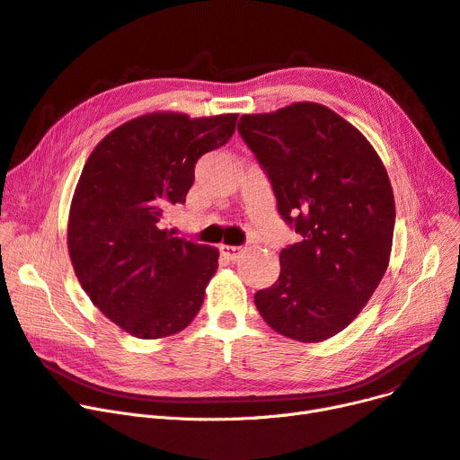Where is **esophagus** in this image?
<instances>
[{
  "mask_svg": "<svg viewBox=\"0 0 460 460\" xmlns=\"http://www.w3.org/2000/svg\"><path fill=\"white\" fill-rule=\"evenodd\" d=\"M219 252H221V256L229 261H236L244 253V250L241 246H227V244H221Z\"/></svg>",
  "mask_w": 460,
  "mask_h": 460,
  "instance_id": "obj_1",
  "label": "esophagus"
}]
</instances>
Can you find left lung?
<instances>
[{"instance_id":"obj_1","label":"left lung","mask_w":460,"mask_h":460,"mask_svg":"<svg viewBox=\"0 0 460 460\" xmlns=\"http://www.w3.org/2000/svg\"><path fill=\"white\" fill-rule=\"evenodd\" d=\"M239 132L299 234L253 303L280 335L326 341L360 314L388 267L396 208L386 168L358 128L314 102L243 115Z\"/></svg>"}]
</instances>
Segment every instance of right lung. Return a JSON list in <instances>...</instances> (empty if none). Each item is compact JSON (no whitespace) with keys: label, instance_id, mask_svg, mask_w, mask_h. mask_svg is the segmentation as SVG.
<instances>
[{"label":"right lung","instance_id":"right-lung-1","mask_svg":"<svg viewBox=\"0 0 460 460\" xmlns=\"http://www.w3.org/2000/svg\"><path fill=\"white\" fill-rule=\"evenodd\" d=\"M236 117H136L83 166L67 217L72 265L102 314L134 337L174 335L200 309L219 252L174 236L163 217L185 202L199 157L227 144Z\"/></svg>","mask_w":460,"mask_h":460}]
</instances>
